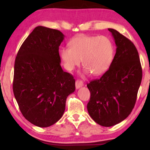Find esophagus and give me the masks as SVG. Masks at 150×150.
Returning a JSON list of instances; mask_svg holds the SVG:
<instances>
[{"instance_id":"esophagus-1","label":"esophagus","mask_w":150,"mask_h":150,"mask_svg":"<svg viewBox=\"0 0 150 150\" xmlns=\"http://www.w3.org/2000/svg\"><path fill=\"white\" fill-rule=\"evenodd\" d=\"M75 85H76V89H79L80 87H83V86L84 85V83L83 81H79V80H77L75 83Z\"/></svg>"}]
</instances>
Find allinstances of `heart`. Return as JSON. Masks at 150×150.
<instances>
[{
  "label": "heart",
  "instance_id": "obj_1",
  "mask_svg": "<svg viewBox=\"0 0 150 150\" xmlns=\"http://www.w3.org/2000/svg\"><path fill=\"white\" fill-rule=\"evenodd\" d=\"M69 48H62L59 57L67 70L72 71L81 64L84 72L94 76L104 74L112 64L115 47L112 41L106 36L79 35L69 43Z\"/></svg>",
  "mask_w": 150,
  "mask_h": 150
}]
</instances>
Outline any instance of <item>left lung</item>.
<instances>
[{
    "label": "left lung",
    "instance_id": "8db88e82",
    "mask_svg": "<svg viewBox=\"0 0 150 150\" xmlns=\"http://www.w3.org/2000/svg\"><path fill=\"white\" fill-rule=\"evenodd\" d=\"M117 48L112 64L100 79L87 84L91 97L87 110L102 126H115L130 114L142 80V68L134 44L117 30L108 28Z\"/></svg>",
    "mask_w": 150,
    "mask_h": 150
}]
</instances>
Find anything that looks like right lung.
<instances>
[{"mask_svg": "<svg viewBox=\"0 0 150 150\" xmlns=\"http://www.w3.org/2000/svg\"><path fill=\"white\" fill-rule=\"evenodd\" d=\"M64 35L39 26L20 47L14 64L13 91L22 114L35 126L46 128L61 118L75 80L63 71L59 47Z\"/></svg>", "mask_w": 150, "mask_h": 150, "instance_id": "obj_1", "label": "right lung"}]
</instances>
